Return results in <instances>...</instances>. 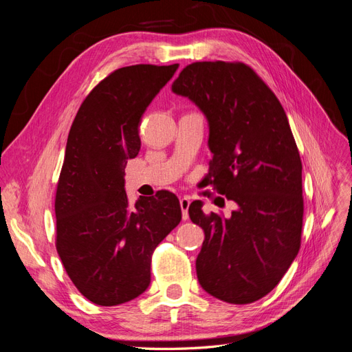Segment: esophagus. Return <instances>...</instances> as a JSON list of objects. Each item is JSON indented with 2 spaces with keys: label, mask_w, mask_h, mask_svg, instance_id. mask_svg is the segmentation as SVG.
<instances>
[{
  "label": "esophagus",
  "mask_w": 352,
  "mask_h": 352,
  "mask_svg": "<svg viewBox=\"0 0 352 352\" xmlns=\"http://www.w3.org/2000/svg\"><path fill=\"white\" fill-rule=\"evenodd\" d=\"M179 204H180V208H182V219L188 220V217H189L188 208L190 206V199L188 197H182V198H180V201H179Z\"/></svg>",
  "instance_id": "34e87169"
}]
</instances>
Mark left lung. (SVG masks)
<instances>
[{
	"instance_id": "left-lung-1",
	"label": "left lung",
	"mask_w": 352,
	"mask_h": 352,
	"mask_svg": "<svg viewBox=\"0 0 352 352\" xmlns=\"http://www.w3.org/2000/svg\"><path fill=\"white\" fill-rule=\"evenodd\" d=\"M172 91L206 114L212 153L208 182L236 202L230 217H189L206 233L197 257L202 289L230 304H250L280 282L301 247L302 164L286 113L273 91L243 63L197 61Z\"/></svg>"
}]
</instances>
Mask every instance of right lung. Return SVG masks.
<instances>
[{
	"label": "right lung",
	"mask_w": 352,
	"mask_h": 352,
	"mask_svg": "<svg viewBox=\"0 0 352 352\" xmlns=\"http://www.w3.org/2000/svg\"><path fill=\"white\" fill-rule=\"evenodd\" d=\"M179 65L117 69L83 100L72 123L57 184L56 247L78 291L97 305H119L151 282V257L179 221L168 190L131 206L127 160L140 153L146 107Z\"/></svg>",
	"instance_id": "add662e5"
}]
</instances>
